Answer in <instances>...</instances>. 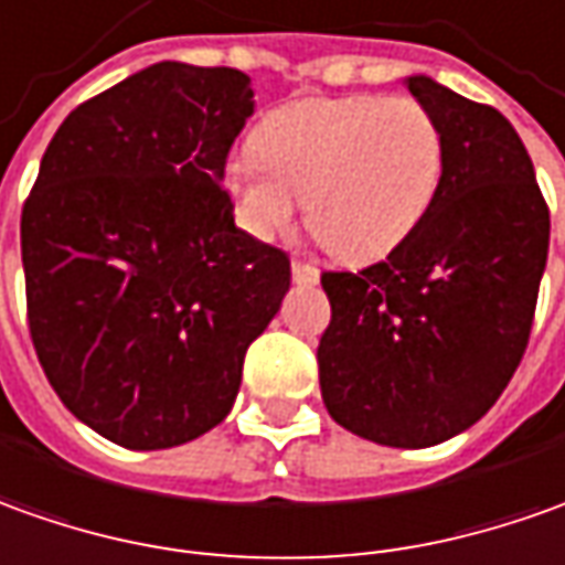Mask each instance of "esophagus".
I'll return each mask as SVG.
<instances>
[{"instance_id": "obj_1", "label": "esophagus", "mask_w": 565, "mask_h": 565, "mask_svg": "<svg viewBox=\"0 0 565 565\" xmlns=\"http://www.w3.org/2000/svg\"><path fill=\"white\" fill-rule=\"evenodd\" d=\"M318 278H321V271H318V268L309 266V263H297V259H294V281L312 287V284H318Z\"/></svg>"}]
</instances>
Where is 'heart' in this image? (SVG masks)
<instances>
[{
	"label": "heart",
	"mask_w": 565,
	"mask_h": 565,
	"mask_svg": "<svg viewBox=\"0 0 565 565\" xmlns=\"http://www.w3.org/2000/svg\"><path fill=\"white\" fill-rule=\"evenodd\" d=\"M253 151L228 163L241 222L271 241L306 201L315 237L347 263L395 250L427 216L445 172L436 117L386 95L297 98L256 126Z\"/></svg>",
	"instance_id": "obj_1"
}]
</instances>
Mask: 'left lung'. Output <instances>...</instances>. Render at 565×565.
<instances>
[{
  "mask_svg": "<svg viewBox=\"0 0 565 565\" xmlns=\"http://www.w3.org/2000/svg\"><path fill=\"white\" fill-rule=\"evenodd\" d=\"M405 89L443 129V185L383 263L321 275L333 315L318 380L349 433L429 448L473 427L523 359L551 213L504 114L424 73Z\"/></svg>",
  "mask_w": 565,
  "mask_h": 565,
  "instance_id": "8db88e82",
  "label": "left lung"
}]
</instances>
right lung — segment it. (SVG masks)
Listing matches in <instances>:
<instances>
[{
  "label": "right lung",
  "mask_w": 565,
  "mask_h": 565,
  "mask_svg": "<svg viewBox=\"0 0 565 565\" xmlns=\"http://www.w3.org/2000/svg\"><path fill=\"white\" fill-rule=\"evenodd\" d=\"M250 76L160 61L57 126L21 216L30 333L57 398L107 443L175 448L222 424L287 253L234 225L225 157Z\"/></svg>",
  "instance_id": "obj_1"
}]
</instances>
